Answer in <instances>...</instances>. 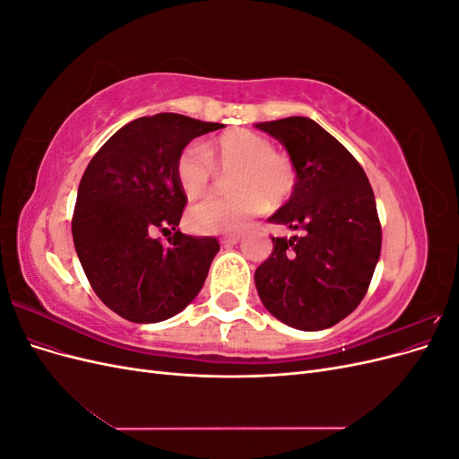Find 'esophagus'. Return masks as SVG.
<instances>
[{
    "label": "esophagus",
    "mask_w": 459,
    "mask_h": 459,
    "mask_svg": "<svg viewBox=\"0 0 459 459\" xmlns=\"http://www.w3.org/2000/svg\"><path fill=\"white\" fill-rule=\"evenodd\" d=\"M241 241V235L239 233H230V235H221L220 243L221 245H238Z\"/></svg>",
    "instance_id": "obj_1"
}]
</instances>
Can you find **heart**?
I'll list each match as a JSON object with an SVG mask.
<instances>
[{"mask_svg":"<svg viewBox=\"0 0 459 459\" xmlns=\"http://www.w3.org/2000/svg\"><path fill=\"white\" fill-rule=\"evenodd\" d=\"M218 172H233L235 193L204 199L189 211V224L199 233H235L270 206H281L297 187V166L285 152L251 130H231L204 147L191 143L176 159V182L187 199L211 189Z\"/></svg>","mask_w":459,"mask_h":459,"instance_id":"1","label":"heart"}]
</instances>
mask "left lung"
I'll use <instances>...</instances> for the list:
<instances>
[{
    "label": "left lung",
    "mask_w": 459,
    "mask_h": 459,
    "mask_svg": "<svg viewBox=\"0 0 459 459\" xmlns=\"http://www.w3.org/2000/svg\"><path fill=\"white\" fill-rule=\"evenodd\" d=\"M297 166V187L270 221L299 231L272 238L255 272L266 310L280 322L319 331L339 324L368 293L381 255V221L369 179L349 149L307 117L260 122Z\"/></svg>",
    "instance_id": "obj_1"
}]
</instances>
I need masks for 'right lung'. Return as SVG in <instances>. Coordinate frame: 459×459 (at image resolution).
Instances as JSON below:
<instances>
[{"label":"right lung","mask_w":459,"mask_h":459,"mask_svg":"<svg viewBox=\"0 0 459 459\" xmlns=\"http://www.w3.org/2000/svg\"><path fill=\"white\" fill-rule=\"evenodd\" d=\"M224 128L176 113L128 122L95 152L80 179L73 239L103 304L134 324H157L199 295L220 251L214 238L178 230L187 197L176 159L195 137ZM170 232L169 244L152 238Z\"/></svg>","instance_id":"add662e5"}]
</instances>
